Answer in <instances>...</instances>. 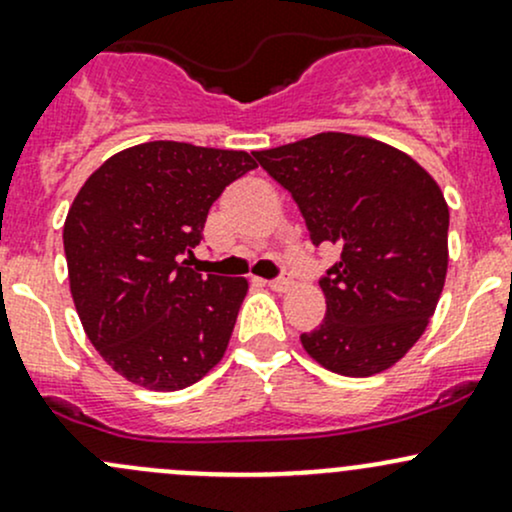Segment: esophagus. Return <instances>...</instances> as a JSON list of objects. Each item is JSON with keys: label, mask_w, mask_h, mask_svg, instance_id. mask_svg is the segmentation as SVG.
Instances as JSON below:
<instances>
[{"label": "esophagus", "mask_w": 512, "mask_h": 512, "mask_svg": "<svg viewBox=\"0 0 512 512\" xmlns=\"http://www.w3.org/2000/svg\"><path fill=\"white\" fill-rule=\"evenodd\" d=\"M268 288L276 290V293H285V290L293 288V278H290V276H280L276 280H268Z\"/></svg>", "instance_id": "1"}]
</instances>
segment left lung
Listing matches in <instances>:
<instances>
[{
	"instance_id": "8db88e82",
	"label": "left lung",
	"mask_w": 512,
	"mask_h": 512,
	"mask_svg": "<svg viewBox=\"0 0 512 512\" xmlns=\"http://www.w3.org/2000/svg\"><path fill=\"white\" fill-rule=\"evenodd\" d=\"M256 161L298 202L310 239L339 246L322 278L324 322L300 334L339 376L398 364L430 324L449 266V207L437 180L400 148L322 131Z\"/></svg>"
}]
</instances>
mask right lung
<instances>
[{
	"mask_svg": "<svg viewBox=\"0 0 512 512\" xmlns=\"http://www.w3.org/2000/svg\"><path fill=\"white\" fill-rule=\"evenodd\" d=\"M256 161L148 141L124 148L85 180L63 224L70 295L92 346L126 381L183 390L222 361L246 278L188 268L207 212Z\"/></svg>",
	"mask_w": 512,
	"mask_h": 512,
	"instance_id": "right-lung-1",
	"label": "right lung"
}]
</instances>
